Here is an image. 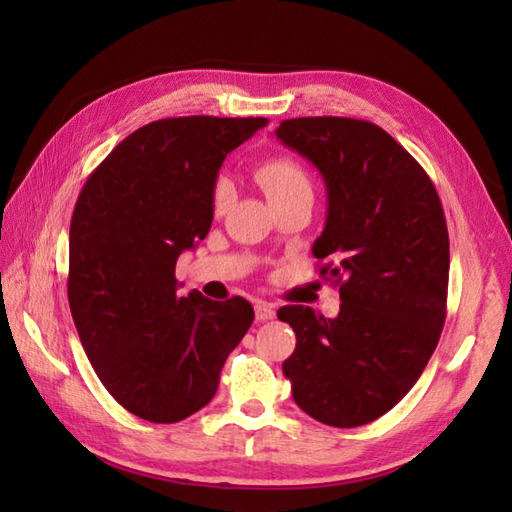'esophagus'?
<instances>
[{
    "instance_id": "1",
    "label": "esophagus",
    "mask_w": 512,
    "mask_h": 512,
    "mask_svg": "<svg viewBox=\"0 0 512 512\" xmlns=\"http://www.w3.org/2000/svg\"><path fill=\"white\" fill-rule=\"evenodd\" d=\"M275 314H277V310L273 303H266V301L255 303V319L257 321H270V319H275Z\"/></svg>"
}]
</instances>
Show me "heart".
I'll return each mask as SVG.
<instances>
[{
	"label": "heart",
	"mask_w": 512,
	"mask_h": 512,
	"mask_svg": "<svg viewBox=\"0 0 512 512\" xmlns=\"http://www.w3.org/2000/svg\"><path fill=\"white\" fill-rule=\"evenodd\" d=\"M255 180L273 204L295 198L301 193H312V182L303 165L290 156H270L255 167ZM228 200H231V187L224 178H217L211 189V209L215 215L224 213Z\"/></svg>",
	"instance_id": "b5f03b06"
}]
</instances>
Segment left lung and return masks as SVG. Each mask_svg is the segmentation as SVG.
Returning <instances> with one entry per match:
<instances>
[{"label": "left lung", "instance_id": "obj_1", "mask_svg": "<svg viewBox=\"0 0 512 512\" xmlns=\"http://www.w3.org/2000/svg\"><path fill=\"white\" fill-rule=\"evenodd\" d=\"M277 138L321 171L328 220L312 246L339 284L325 319L284 306L297 347L284 361L297 405L330 427H361L407 396L447 319L449 231L416 158L385 129L343 116L281 121Z\"/></svg>", "mask_w": 512, "mask_h": 512}]
</instances>
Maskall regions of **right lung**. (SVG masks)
I'll return each mask as SVG.
<instances>
[{
    "label": "right lung",
    "mask_w": 512,
    "mask_h": 512,
    "mask_svg": "<svg viewBox=\"0 0 512 512\" xmlns=\"http://www.w3.org/2000/svg\"><path fill=\"white\" fill-rule=\"evenodd\" d=\"M266 118H162L85 180L70 222L68 301L105 389L134 416L180 422L209 405L255 319L242 297L178 295L176 262L206 237L226 154Z\"/></svg>",
    "instance_id": "right-lung-1"
}]
</instances>
